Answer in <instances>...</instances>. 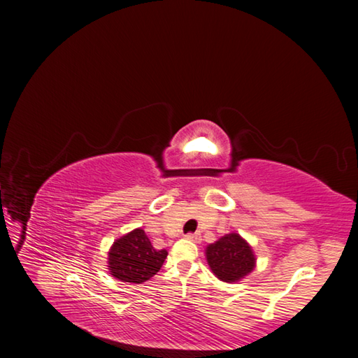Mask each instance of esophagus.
Segmentation results:
<instances>
[{"instance_id":"1","label":"esophagus","mask_w":358,"mask_h":358,"mask_svg":"<svg viewBox=\"0 0 358 358\" xmlns=\"http://www.w3.org/2000/svg\"><path fill=\"white\" fill-rule=\"evenodd\" d=\"M185 237H187V239L192 241V242H196V243L201 242V234L200 233H188Z\"/></svg>"}]
</instances>
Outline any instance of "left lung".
Returning <instances> with one entry per match:
<instances>
[{
  "mask_svg": "<svg viewBox=\"0 0 358 358\" xmlns=\"http://www.w3.org/2000/svg\"><path fill=\"white\" fill-rule=\"evenodd\" d=\"M206 257L215 276L224 282H236L255 267L252 249L239 234H227L206 249Z\"/></svg>",
  "mask_w": 358,
  "mask_h": 358,
  "instance_id": "obj_1",
  "label": "left lung"
}]
</instances>
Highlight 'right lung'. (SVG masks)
Returning <instances> with one entry per match:
<instances>
[{"label":"right lung","mask_w":358,"mask_h":358,"mask_svg":"<svg viewBox=\"0 0 358 358\" xmlns=\"http://www.w3.org/2000/svg\"><path fill=\"white\" fill-rule=\"evenodd\" d=\"M166 249H155L142 229L117 239L109 252L110 275L122 282L142 284L159 272Z\"/></svg>","instance_id":"right-lung-1"}]
</instances>
